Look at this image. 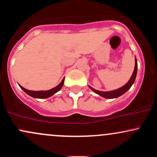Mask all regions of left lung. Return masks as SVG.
<instances>
[{
	"label": "left lung",
	"mask_w": 157,
	"mask_h": 157,
	"mask_svg": "<svg viewBox=\"0 0 157 157\" xmlns=\"http://www.w3.org/2000/svg\"><path fill=\"white\" fill-rule=\"evenodd\" d=\"M136 73H137V60H136V57H135V67H134V72H133V75H131L130 80H128V82L125 86H123L122 87L120 88V89H118L113 90V91H98V90L93 89V88L91 87L90 86H89V87L94 92H95L96 94H99L100 96H101L102 97H105L106 99L117 98V97L121 96V95L123 94H125L128 89H130L131 86L134 84L135 79H136Z\"/></svg>",
	"instance_id": "obj_1"
}]
</instances>
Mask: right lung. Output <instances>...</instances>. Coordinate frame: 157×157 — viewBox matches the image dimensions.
I'll use <instances>...</instances> for the list:
<instances>
[{
    "instance_id": "add662e5",
    "label": "right lung",
    "mask_w": 157,
    "mask_h": 157,
    "mask_svg": "<svg viewBox=\"0 0 157 157\" xmlns=\"http://www.w3.org/2000/svg\"><path fill=\"white\" fill-rule=\"evenodd\" d=\"M64 80L65 77L63 79V80L61 81V82L59 85H57V86L53 89H50V90H47V91H30V90L26 89L22 87L21 85H19V86L21 87V89L24 91L27 94L29 95L34 98H37V99H45V98H48V97H52V95L55 94V93H57V91H59L61 89V88L63 87L64 84Z\"/></svg>"
}]
</instances>
